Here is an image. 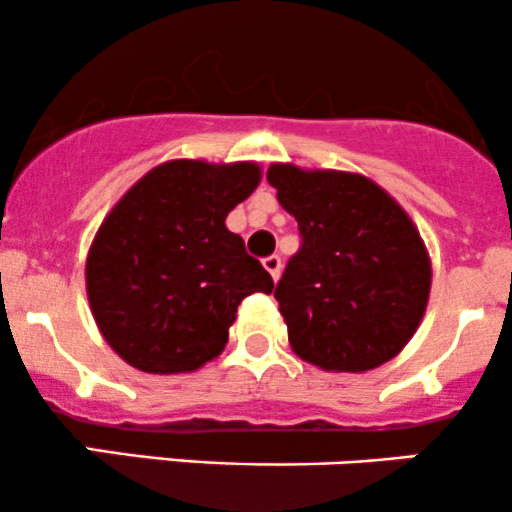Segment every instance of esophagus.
<instances>
[{"instance_id": "esophagus-1", "label": "esophagus", "mask_w": 512, "mask_h": 512, "mask_svg": "<svg viewBox=\"0 0 512 512\" xmlns=\"http://www.w3.org/2000/svg\"><path fill=\"white\" fill-rule=\"evenodd\" d=\"M262 264H264V269H267V272L272 274V279L279 281V276H281V257L279 255H269V257H264Z\"/></svg>"}]
</instances>
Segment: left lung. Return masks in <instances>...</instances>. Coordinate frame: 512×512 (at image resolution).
<instances>
[{"label":"left lung","mask_w":512,"mask_h":512,"mask_svg":"<svg viewBox=\"0 0 512 512\" xmlns=\"http://www.w3.org/2000/svg\"><path fill=\"white\" fill-rule=\"evenodd\" d=\"M267 180L303 236L274 291L293 354L327 373L395 358L424 320L433 276L411 216L361 173L272 163Z\"/></svg>","instance_id":"left-lung-1"}]
</instances>
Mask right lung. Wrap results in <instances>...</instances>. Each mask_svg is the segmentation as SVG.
Returning a JSON list of instances; mask_svg holds the SVG:
<instances>
[{
	"label": "right lung",
	"mask_w": 512,
	"mask_h": 512,
	"mask_svg": "<svg viewBox=\"0 0 512 512\" xmlns=\"http://www.w3.org/2000/svg\"><path fill=\"white\" fill-rule=\"evenodd\" d=\"M262 180L255 161L173 158L108 211L86 255V296L110 349L142 373H195L226 349L238 305L274 281L226 228Z\"/></svg>",
	"instance_id": "obj_1"
}]
</instances>
